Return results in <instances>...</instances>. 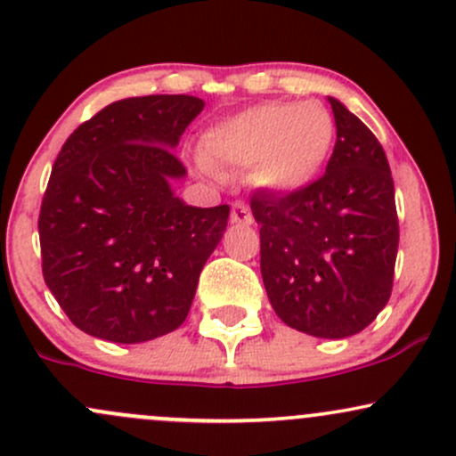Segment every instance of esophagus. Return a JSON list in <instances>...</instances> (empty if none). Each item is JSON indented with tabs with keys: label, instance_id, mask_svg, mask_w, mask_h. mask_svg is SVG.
<instances>
[{
	"label": "esophagus",
	"instance_id": "esophagus-1",
	"mask_svg": "<svg viewBox=\"0 0 456 456\" xmlns=\"http://www.w3.org/2000/svg\"><path fill=\"white\" fill-rule=\"evenodd\" d=\"M232 223L236 224H251L253 223V214L248 209V205L236 201L232 205Z\"/></svg>",
	"mask_w": 456,
	"mask_h": 456
}]
</instances>
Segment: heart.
Wrapping results in <instances>:
<instances>
[{
  "label": "heart",
  "instance_id": "obj_1",
  "mask_svg": "<svg viewBox=\"0 0 456 456\" xmlns=\"http://www.w3.org/2000/svg\"><path fill=\"white\" fill-rule=\"evenodd\" d=\"M333 142L335 121L320 102H266L214 125L201 153L216 168H253L266 192L292 194L318 177Z\"/></svg>",
  "mask_w": 456,
  "mask_h": 456
}]
</instances>
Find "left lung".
Returning <instances> with one entry per match:
<instances>
[{
	"label": "left lung",
	"mask_w": 456,
	"mask_h": 456,
	"mask_svg": "<svg viewBox=\"0 0 456 456\" xmlns=\"http://www.w3.org/2000/svg\"><path fill=\"white\" fill-rule=\"evenodd\" d=\"M329 103L338 140L322 177L285 197L255 192L251 209L274 314L297 331L342 339L389 301L398 216L381 142L344 103Z\"/></svg>",
	"instance_id": "8db88e82"
}]
</instances>
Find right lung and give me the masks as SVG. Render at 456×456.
I'll return each instance as SVG.
<instances>
[{
    "mask_svg": "<svg viewBox=\"0 0 456 456\" xmlns=\"http://www.w3.org/2000/svg\"><path fill=\"white\" fill-rule=\"evenodd\" d=\"M203 99L149 94L110 103L67 138L45 190L43 277L93 338L138 344L182 327L229 205L192 208L171 182L173 149Z\"/></svg>",
    "mask_w": 456,
    "mask_h": 456,
    "instance_id": "add662e5",
    "label": "right lung"
}]
</instances>
